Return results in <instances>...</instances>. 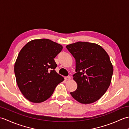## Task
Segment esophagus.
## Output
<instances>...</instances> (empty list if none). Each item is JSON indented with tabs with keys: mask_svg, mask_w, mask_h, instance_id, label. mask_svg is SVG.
<instances>
[{
	"mask_svg": "<svg viewBox=\"0 0 129 129\" xmlns=\"http://www.w3.org/2000/svg\"><path fill=\"white\" fill-rule=\"evenodd\" d=\"M64 79H65V80H69L71 79V78H70V76H66V77H65Z\"/></svg>",
	"mask_w": 129,
	"mask_h": 129,
	"instance_id": "esophagus-1",
	"label": "esophagus"
}]
</instances>
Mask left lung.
Returning <instances> with one entry per match:
<instances>
[{
  "label": "left lung",
  "instance_id": "left-lung-1",
  "mask_svg": "<svg viewBox=\"0 0 129 129\" xmlns=\"http://www.w3.org/2000/svg\"><path fill=\"white\" fill-rule=\"evenodd\" d=\"M66 48L75 59L73 79L78 87L70 94L81 104L95 102L105 94L111 83L113 67L109 56L95 43L78 42Z\"/></svg>",
  "mask_w": 129,
  "mask_h": 129
}]
</instances>
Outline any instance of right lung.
Masks as SVG:
<instances>
[{"label": "right lung", "mask_w": 129, "mask_h": 129, "mask_svg": "<svg viewBox=\"0 0 129 129\" xmlns=\"http://www.w3.org/2000/svg\"><path fill=\"white\" fill-rule=\"evenodd\" d=\"M62 46L47 39L33 40L19 52L14 65L16 83L26 99L34 103L46 100L64 80L55 69L54 59Z\"/></svg>", "instance_id": "obj_1"}]
</instances>
